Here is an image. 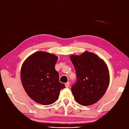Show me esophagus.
Wrapping results in <instances>:
<instances>
[{
  "mask_svg": "<svg viewBox=\"0 0 129 129\" xmlns=\"http://www.w3.org/2000/svg\"><path fill=\"white\" fill-rule=\"evenodd\" d=\"M69 85H70V82H67V83H65V87H66V88H68L69 86Z\"/></svg>",
  "mask_w": 129,
  "mask_h": 129,
  "instance_id": "obj_1",
  "label": "esophagus"
}]
</instances>
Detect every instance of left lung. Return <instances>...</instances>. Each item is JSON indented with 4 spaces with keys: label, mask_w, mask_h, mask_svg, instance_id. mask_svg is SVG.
Instances as JSON below:
<instances>
[{
    "label": "left lung",
    "mask_w": 129,
    "mask_h": 129,
    "mask_svg": "<svg viewBox=\"0 0 129 129\" xmlns=\"http://www.w3.org/2000/svg\"><path fill=\"white\" fill-rule=\"evenodd\" d=\"M76 81L71 87L75 99L82 105L88 106L99 101L105 93L110 81L105 62L95 54L85 52L72 55Z\"/></svg>",
    "instance_id": "left-lung-1"
}]
</instances>
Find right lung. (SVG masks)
<instances>
[{"instance_id": "1", "label": "right lung", "mask_w": 129, "mask_h": 129, "mask_svg": "<svg viewBox=\"0 0 129 129\" xmlns=\"http://www.w3.org/2000/svg\"><path fill=\"white\" fill-rule=\"evenodd\" d=\"M57 58L54 54L39 51L23 62L20 74L23 88L37 103L45 105L54 103L58 99L60 90L65 88L55 69Z\"/></svg>"}]
</instances>
